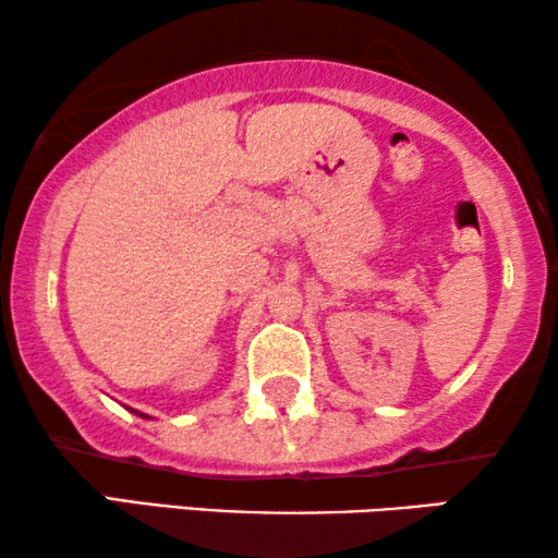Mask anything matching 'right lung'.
Wrapping results in <instances>:
<instances>
[{"instance_id":"add662e5","label":"right lung","mask_w":558,"mask_h":558,"mask_svg":"<svg viewBox=\"0 0 558 558\" xmlns=\"http://www.w3.org/2000/svg\"><path fill=\"white\" fill-rule=\"evenodd\" d=\"M132 411H134V409H132ZM134 414H136V416H147V414H142V411H134Z\"/></svg>"}]
</instances>
